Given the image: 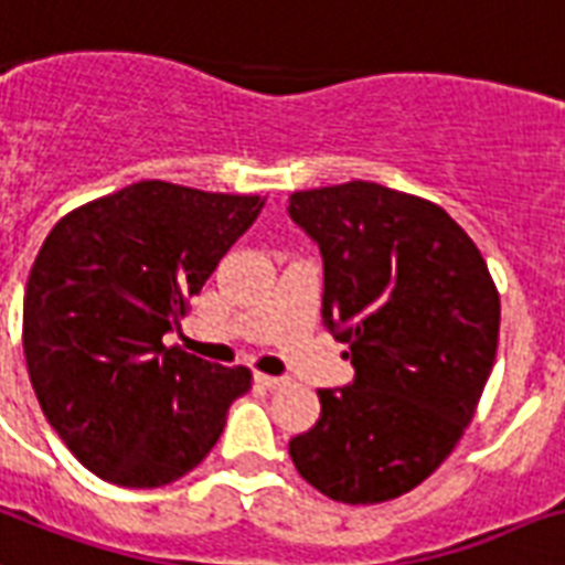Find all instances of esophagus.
Returning a JSON list of instances; mask_svg holds the SVG:
<instances>
[{"label": "esophagus", "mask_w": 565, "mask_h": 565, "mask_svg": "<svg viewBox=\"0 0 565 565\" xmlns=\"http://www.w3.org/2000/svg\"><path fill=\"white\" fill-rule=\"evenodd\" d=\"M256 383L265 388H279V386H286L288 380L286 377H268V374H256Z\"/></svg>", "instance_id": "obj_1"}]
</instances>
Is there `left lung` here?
I'll return each instance as SVG.
<instances>
[{
    "label": "left lung",
    "mask_w": 565,
    "mask_h": 565,
    "mask_svg": "<svg viewBox=\"0 0 565 565\" xmlns=\"http://www.w3.org/2000/svg\"><path fill=\"white\" fill-rule=\"evenodd\" d=\"M288 217L321 253V318L353 380L321 388L312 430L288 441L306 483L380 504L430 478L478 409L501 300L445 209L377 182L297 191Z\"/></svg>",
    "instance_id": "1"
}]
</instances>
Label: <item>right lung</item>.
<instances>
[{"mask_svg":"<svg viewBox=\"0 0 565 565\" xmlns=\"http://www.w3.org/2000/svg\"><path fill=\"white\" fill-rule=\"evenodd\" d=\"M265 209V196L170 182L82 205L46 235L29 274L23 348L52 430L96 478L168 487L221 439L250 371L164 348L185 300Z\"/></svg>","mask_w":565,"mask_h":565,"instance_id":"1","label":"right lung"}]
</instances>
